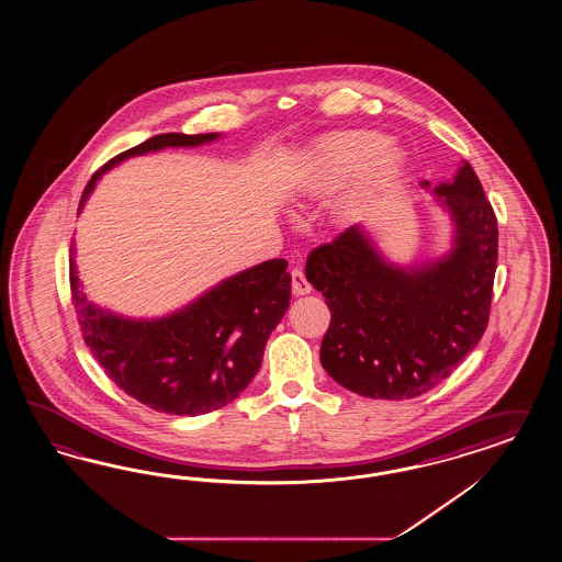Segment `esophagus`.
I'll use <instances>...</instances> for the list:
<instances>
[{"instance_id": "34e87169", "label": "esophagus", "mask_w": 562, "mask_h": 562, "mask_svg": "<svg viewBox=\"0 0 562 562\" xmlns=\"http://www.w3.org/2000/svg\"><path fill=\"white\" fill-rule=\"evenodd\" d=\"M291 291H293V295H307L312 291V283L307 281L302 269L291 271Z\"/></svg>"}]
</instances>
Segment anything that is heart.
Segmentation results:
<instances>
[{"instance_id":"obj_1","label":"heart","mask_w":562,"mask_h":562,"mask_svg":"<svg viewBox=\"0 0 562 562\" xmlns=\"http://www.w3.org/2000/svg\"><path fill=\"white\" fill-rule=\"evenodd\" d=\"M403 155L391 138L376 130H345L330 134L314 148L297 177L305 195H331L360 179L357 189L338 205L340 216L359 212L364 200L402 169Z\"/></svg>"}]
</instances>
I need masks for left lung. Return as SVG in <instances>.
Masks as SVG:
<instances>
[{"instance_id": "1", "label": "left lung", "mask_w": 562, "mask_h": 562, "mask_svg": "<svg viewBox=\"0 0 562 562\" xmlns=\"http://www.w3.org/2000/svg\"><path fill=\"white\" fill-rule=\"evenodd\" d=\"M436 195L457 222V245L432 267H391L357 226L314 248L305 262L331 314L322 367L362 397L400 402L430 391L487 330L497 217L469 162Z\"/></svg>"}]
</instances>
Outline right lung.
<instances>
[{
    "instance_id": "add662e5",
    "label": "right lung",
    "mask_w": 562,
    "mask_h": 562,
    "mask_svg": "<svg viewBox=\"0 0 562 562\" xmlns=\"http://www.w3.org/2000/svg\"><path fill=\"white\" fill-rule=\"evenodd\" d=\"M216 136L159 134L115 155L89 179L79 210L115 162L165 146L202 145ZM69 285L81 336L108 376L136 402L171 416H200L236 400L259 373L265 345L291 297L285 259L234 274L183 312L157 322L122 319L91 305L79 289L72 260Z\"/></svg>"
}]
</instances>
